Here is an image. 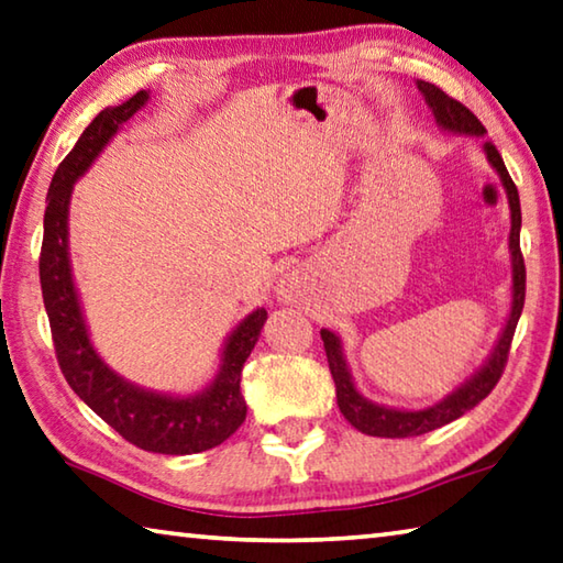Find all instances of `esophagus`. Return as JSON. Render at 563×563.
<instances>
[{
    "instance_id": "obj_1",
    "label": "esophagus",
    "mask_w": 563,
    "mask_h": 563,
    "mask_svg": "<svg viewBox=\"0 0 563 563\" xmlns=\"http://www.w3.org/2000/svg\"><path fill=\"white\" fill-rule=\"evenodd\" d=\"M295 292H298V283H295L292 278H285V280L280 283V295H283V298L290 300Z\"/></svg>"
}]
</instances>
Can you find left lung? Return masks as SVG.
I'll use <instances>...</instances> for the list:
<instances>
[{
    "label": "left lung",
    "mask_w": 563,
    "mask_h": 563,
    "mask_svg": "<svg viewBox=\"0 0 563 563\" xmlns=\"http://www.w3.org/2000/svg\"><path fill=\"white\" fill-rule=\"evenodd\" d=\"M416 88L421 90L426 106L431 108L438 130L448 132V135H465V137H485V128L473 112H470L463 103H457L451 96H445L441 88L426 80H416ZM483 152L489 162V167L497 172L503 189L507 194L509 203V263H512V298H509L507 320L499 330V336L493 350H489L487 360L477 366V369L467 376L465 382H460L451 394L438 398L435 404L423 408H398L376 404L372 398H366L354 384V376L350 364H346L344 346L340 334L332 330H320L327 362H330V372L336 388V406H340L342 416L350 421L356 431L376 438H411L423 435L428 431H435L445 423L455 421L470 408H475L483 398L493 391L495 384L503 376L509 344H512L515 327L519 322V314L525 308V258L519 253V231H522V209H519V194L512 177L505 167L503 157H499L497 147L493 142H483Z\"/></svg>",
    "instance_id": "obj_1"
}]
</instances>
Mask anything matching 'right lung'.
I'll return each mask as SVG.
<instances>
[{
    "mask_svg": "<svg viewBox=\"0 0 563 563\" xmlns=\"http://www.w3.org/2000/svg\"><path fill=\"white\" fill-rule=\"evenodd\" d=\"M150 96L152 90H140L125 103L100 110L58 165L46 197L38 275L60 372L80 401L142 451L191 455L221 445L246 421L241 369L268 312L255 308L233 327L221 344L217 374L201 391L181 396L140 386L112 369L90 340L68 249V213L76 181L96 165L122 125L150 103Z\"/></svg>",
    "mask_w": 563,
    "mask_h": 563,
    "instance_id": "add662e5",
    "label": "right lung"
}]
</instances>
